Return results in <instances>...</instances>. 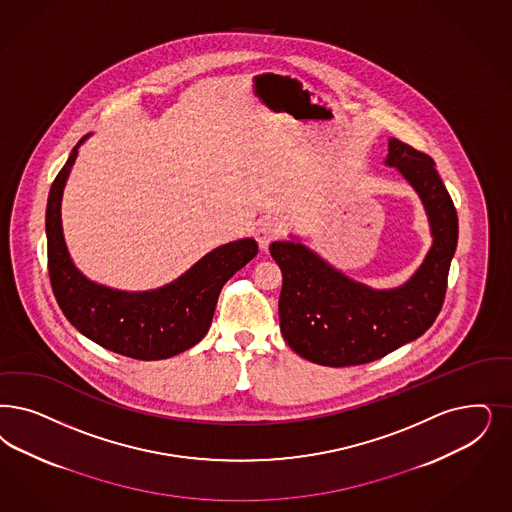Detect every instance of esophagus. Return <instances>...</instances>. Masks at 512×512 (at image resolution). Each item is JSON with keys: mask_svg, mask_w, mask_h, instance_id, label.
Listing matches in <instances>:
<instances>
[{"mask_svg": "<svg viewBox=\"0 0 512 512\" xmlns=\"http://www.w3.org/2000/svg\"><path fill=\"white\" fill-rule=\"evenodd\" d=\"M278 234H280V225L274 219H266L263 223H259V227L255 230V238L261 249H268V246L278 238Z\"/></svg>", "mask_w": 512, "mask_h": 512, "instance_id": "esophagus-1", "label": "esophagus"}]
</instances>
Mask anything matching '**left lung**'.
<instances>
[{
    "instance_id": "left-lung-1",
    "label": "left lung",
    "mask_w": 512,
    "mask_h": 512,
    "mask_svg": "<svg viewBox=\"0 0 512 512\" xmlns=\"http://www.w3.org/2000/svg\"><path fill=\"white\" fill-rule=\"evenodd\" d=\"M386 166L397 168L422 200L433 246L408 282L372 289L325 263L300 242H274L282 268L280 329L289 348L325 367L376 361L422 336L441 312L446 280L458 246V213L435 162L389 138Z\"/></svg>"
}]
</instances>
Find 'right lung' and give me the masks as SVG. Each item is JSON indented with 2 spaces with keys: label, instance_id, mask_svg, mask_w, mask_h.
Segmentation results:
<instances>
[{
  "label": "right lung",
  "instance_id": "obj_1",
  "mask_svg": "<svg viewBox=\"0 0 512 512\" xmlns=\"http://www.w3.org/2000/svg\"><path fill=\"white\" fill-rule=\"evenodd\" d=\"M89 136L71 149L47 202V257L54 297L71 325L109 352L141 361L168 359L204 338L223 285L257 255L259 246L253 238H244L215 247L177 280L153 291H119L90 282L71 261L60 217L77 149Z\"/></svg>",
  "mask_w": 512,
  "mask_h": 512
}]
</instances>
